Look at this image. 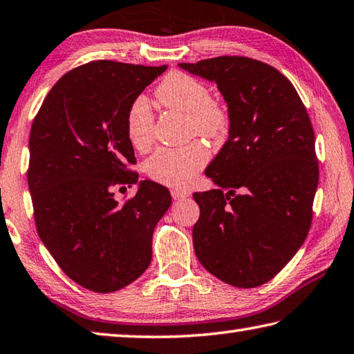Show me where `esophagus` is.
<instances>
[{"mask_svg": "<svg viewBox=\"0 0 354 354\" xmlns=\"http://www.w3.org/2000/svg\"><path fill=\"white\" fill-rule=\"evenodd\" d=\"M171 196H172V198H174V200H180V198L188 197L189 192L188 191H183V189H178V188H174V189H171Z\"/></svg>", "mask_w": 354, "mask_h": 354, "instance_id": "obj_1", "label": "esophagus"}]
</instances>
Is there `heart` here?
I'll return each instance as SVG.
<instances>
[{
    "instance_id": "obj_1",
    "label": "heart",
    "mask_w": 354,
    "mask_h": 354,
    "mask_svg": "<svg viewBox=\"0 0 354 354\" xmlns=\"http://www.w3.org/2000/svg\"><path fill=\"white\" fill-rule=\"evenodd\" d=\"M157 98L168 109L183 112L189 117L192 132L217 138L230 126L226 106L209 98V89L200 80L183 72H171L157 88ZM126 132L131 145L138 151H148L154 142V112L149 100L138 95L126 112ZM209 152L200 142H192L182 148H162L146 162V172L156 182L186 188L196 178L197 172L208 163Z\"/></svg>"
}]
</instances>
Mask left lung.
I'll return each mask as SVG.
<instances>
[{"mask_svg":"<svg viewBox=\"0 0 354 354\" xmlns=\"http://www.w3.org/2000/svg\"><path fill=\"white\" fill-rule=\"evenodd\" d=\"M178 68L216 83L230 114L228 140L205 171L218 189L192 196L196 256L222 282L254 288L290 262L310 231L319 183L310 117L290 80L257 59Z\"/></svg>","mask_w":354,"mask_h":354,"instance_id":"left-lung-1","label":"left lung"}]
</instances>
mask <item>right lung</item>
<instances>
[{"instance_id":"obj_1","label":"right lung","mask_w":354,"mask_h":354,"mask_svg":"<svg viewBox=\"0 0 354 354\" xmlns=\"http://www.w3.org/2000/svg\"><path fill=\"white\" fill-rule=\"evenodd\" d=\"M166 66L100 59L53 84L33 120L28 182L39 239L66 276L83 288L114 292L143 274L152 234L171 206L168 188L138 180L126 112ZM138 186L120 204L117 185Z\"/></svg>"}]
</instances>
